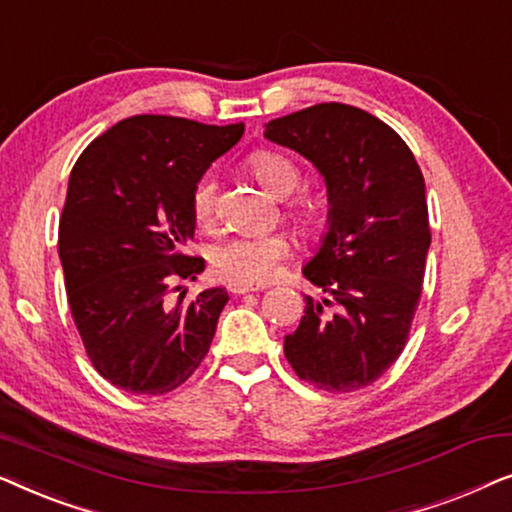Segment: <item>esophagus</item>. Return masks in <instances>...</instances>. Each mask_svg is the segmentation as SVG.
I'll list each match as a JSON object with an SVG mask.
<instances>
[{"mask_svg": "<svg viewBox=\"0 0 512 512\" xmlns=\"http://www.w3.org/2000/svg\"><path fill=\"white\" fill-rule=\"evenodd\" d=\"M228 291L235 293V296H244V293H251V291H258V286H251V284H237V282H230L228 284Z\"/></svg>", "mask_w": 512, "mask_h": 512, "instance_id": "obj_1", "label": "esophagus"}]
</instances>
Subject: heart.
Returning <instances> with one entry per match:
<instances>
[{
    "instance_id": "b5f03b06",
    "label": "heart",
    "mask_w": 512,
    "mask_h": 512,
    "mask_svg": "<svg viewBox=\"0 0 512 512\" xmlns=\"http://www.w3.org/2000/svg\"><path fill=\"white\" fill-rule=\"evenodd\" d=\"M249 170L270 193L286 198L300 186V170L291 158L277 151H254L249 156ZM191 214L200 228H209L216 216V181L212 174L202 177L193 188ZM286 216L300 230H312L321 219V209L314 202L300 198L286 202ZM289 256V240L284 235H235L216 244L209 256L216 277L226 282L261 286L275 277L279 263Z\"/></svg>"
}]
</instances>
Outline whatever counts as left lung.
I'll return each mask as SVG.
<instances>
[{
	"label": "left lung",
	"instance_id": "1",
	"mask_svg": "<svg viewBox=\"0 0 512 512\" xmlns=\"http://www.w3.org/2000/svg\"><path fill=\"white\" fill-rule=\"evenodd\" d=\"M324 174L328 233L303 275L328 298L305 296L284 338L300 380L356 391L394 366L408 345L431 244L422 170L408 144L359 107L324 102L265 123Z\"/></svg>",
	"mask_w": 512,
	"mask_h": 512
}]
</instances>
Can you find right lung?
<instances>
[{"label": "right lung", "mask_w": 512, "mask_h": 512, "mask_svg": "<svg viewBox=\"0 0 512 512\" xmlns=\"http://www.w3.org/2000/svg\"><path fill=\"white\" fill-rule=\"evenodd\" d=\"M242 132V123L130 116L93 139L69 174L58 230L69 310L93 368L118 389L167 394L209 352L228 291L174 307L165 296L205 270V258L186 254L191 195Z\"/></svg>", "instance_id": "right-lung-1"}]
</instances>
